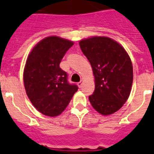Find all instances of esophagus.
I'll return each mask as SVG.
<instances>
[{
    "label": "esophagus",
    "mask_w": 154,
    "mask_h": 154,
    "mask_svg": "<svg viewBox=\"0 0 154 154\" xmlns=\"http://www.w3.org/2000/svg\"><path fill=\"white\" fill-rule=\"evenodd\" d=\"M82 84H83V80H81L79 82H78V86L79 87V88H81L82 85Z\"/></svg>",
    "instance_id": "esophagus-1"
}]
</instances>
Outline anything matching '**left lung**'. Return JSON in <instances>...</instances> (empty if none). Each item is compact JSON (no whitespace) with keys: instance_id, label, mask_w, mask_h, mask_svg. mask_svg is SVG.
Here are the masks:
<instances>
[{"instance_id":"left-lung-1","label":"left lung","mask_w":154,"mask_h":154,"mask_svg":"<svg viewBox=\"0 0 154 154\" xmlns=\"http://www.w3.org/2000/svg\"><path fill=\"white\" fill-rule=\"evenodd\" d=\"M79 46L93 71L95 90L89 96L92 107L102 115L119 110L130 96L133 65L126 50L107 37H92Z\"/></svg>"}]
</instances>
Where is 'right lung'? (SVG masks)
<instances>
[{
	"mask_svg": "<svg viewBox=\"0 0 154 154\" xmlns=\"http://www.w3.org/2000/svg\"><path fill=\"white\" fill-rule=\"evenodd\" d=\"M72 45V42L59 37H47L34 47L27 58L23 75L25 91L34 106L48 116L60 115L78 90L59 67Z\"/></svg>",
	"mask_w": 154,
	"mask_h": 154,
	"instance_id": "obj_1",
	"label": "right lung"
}]
</instances>
